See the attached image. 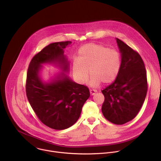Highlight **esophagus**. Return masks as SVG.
<instances>
[{"label":"esophagus","instance_id":"34e87169","mask_svg":"<svg viewBox=\"0 0 161 161\" xmlns=\"http://www.w3.org/2000/svg\"><path fill=\"white\" fill-rule=\"evenodd\" d=\"M90 92L91 95H95L96 94V92H97V90H95V89H90Z\"/></svg>","mask_w":161,"mask_h":161}]
</instances>
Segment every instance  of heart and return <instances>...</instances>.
Instances as JSON below:
<instances>
[{
    "instance_id": "b5f03b06",
    "label": "heart",
    "mask_w": 161,
    "mask_h": 161,
    "mask_svg": "<svg viewBox=\"0 0 161 161\" xmlns=\"http://www.w3.org/2000/svg\"><path fill=\"white\" fill-rule=\"evenodd\" d=\"M121 64V55L117 50L99 44L88 43L78 50L77 58L73 62V75L78 82L85 84L88 81L90 70L92 76L88 84L97 87L102 82L109 84L115 80Z\"/></svg>"
}]
</instances>
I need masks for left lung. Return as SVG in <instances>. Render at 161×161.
Masks as SVG:
<instances>
[{
  "mask_svg": "<svg viewBox=\"0 0 161 161\" xmlns=\"http://www.w3.org/2000/svg\"><path fill=\"white\" fill-rule=\"evenodd\" d=\"M121 53V68L118 76L101 92L104 117L110 122L124 124L136 117L148 90L145 64L140 54L117 38Z\"/></svg>",
  "mask_w": 161,
  "mask_h": 161,
  "instance_id": "obj_1",
  "label": "left lung"
}]
</instances>
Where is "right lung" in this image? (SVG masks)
I'll return each instance as SVG.
<instances>
[{
  "label": "right lung",
  "instance_id": "1",
  "mask_svg": "<svg viewBox=\"0 0 161 161\" xmlns=\"http://www.w3.org/2000/svg\"><path fill=\"white\" fill-rule=\"evenodd\" d=\"M71 41L51 43L32 58L27 71L26 94L29 103L40 121L52 129L63 130L78 120L82 107L90 97L86 86L73 81L65 73L69 62L64 49ZM57 63L63 71L50 82H43L39 71L44 63Z\"/></svg>",
  "mask_w": 161,
  "mask_h": 161
}]
</instances>
